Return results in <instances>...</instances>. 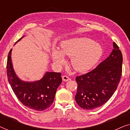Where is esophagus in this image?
Instances as JSON below:
<instances>
[{"mask_svg": "<svg viewBox=\"0 0 130 130\" xmlns=\"http://www.w3.org/2000/svg\"><path fill=\"white\" fill-rule=\"evenodd\" d=\"M62 79H63V80L64 82H67V81L70 80V78H69L68 76H63V77H62Z\"/></svg>", "mask_w": 130, "mask_h": 130, "instance_id": "esophagus-1", "label": "esophagus"}]
</instances>
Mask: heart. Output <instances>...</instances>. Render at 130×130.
<instances>
[{
  "mask_svg": "<svg viewBox=\"0 0 130 130\" xmlns=\"http://www.w3.org/2000/svg\"><path fill=\"white\" fill-rule=\"evenodd\" d=\"M102 54L103 48L99 43L90 38L80 37L63 41L60 45V51L54 49L51 56L53 61L57 65L64 63V55L71 57V65L74 70L85 72L98 63Z\"/></svg>",
  "mask_w": 130,
  "mask_h": 130,
  "instance_id": "obj_1",
  "label": "heart"
}]
</instances>
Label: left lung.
<instances>
[{"label":"left lung","instance_id":"1","mask_svg":"<svg viewBox=\"0 0 130 130\" xmlns=\"http://www.w3.org/2000/svg\"><path fill=\"white\" fill-rule=\"evenodd\" d=\"M113 47L109 56L95 69L76 78L75 100L83 109L100 107L111 98L118 87L122 74V55L114 42Z\"/></svg>","mask_w":130,"mask_h":130}]
</instances>
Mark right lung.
Returning <instances> with one entry per match:
<instances>
[{
    "instance_id": "obj_1",
    "label": "right lung",
    "mask_w": 130,
    "mask_h": 130,
    "mask_svg": "<svg viewBox=\"0 0 130 130\" xmlns=\"http://www.w3.org/2000/svg\"><path fill=\"white\" fill-rule=\"evenodd\" d=\"M12 50V49L10 50L8 56L6 71L9 83L15 95L23 105L32 109L42 111L48 109L53 103L56 90L62 82L61 74L47 72L39 80H22L17 75L13 69Z\"/></svg>"
}]
</instances>
